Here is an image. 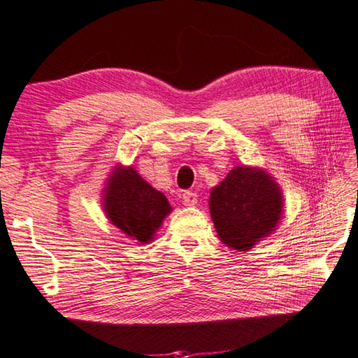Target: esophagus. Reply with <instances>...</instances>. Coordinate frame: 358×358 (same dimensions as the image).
<instances>
[{
	"mask_svg": "<svg viewBox=\"0 0 358 358\" xmlns=\"http://www.w3.org/2000/svg\"><path fill=\"white\" fill-rule=\"evenodd\" d=\"M182 201H184L185 206H195L196 201H198L196 193H193V192H185L184 195H182Z\"/></svg>",
	"mask_w": 358,
	"mask_h": 358,
	"instance_id": "esophagus-1",
	"label": "esophagus"
}]
</instances>
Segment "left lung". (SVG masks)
<instances>
[{
    "label": "left lung",
    "mask_w": 358,
    "mask_h": 358,
    "mask_svg": "<svg viewBox=\"0 0 358 358\" xmlns=\"http://www.w3.org/2000/svg\"><path fill=\"white\" fill-rule=\"evenodd\" d=\"M209 213L220 241L248 252L276 230L284 215V195L263 168L238 165L213 187Z\"/></svg>",
    "instance_id": "8db88e82"
}]
</instances>
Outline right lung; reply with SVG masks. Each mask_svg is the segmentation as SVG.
<instances>
[{"instance_id": "right-lung-1", "label": "right lung", "mask_w": 358, "mask_h": 358, "mask_svg": "<svg viewBox=\"0 0 358 358\" xmlns=\"http://www.w3.org/2000/svg\"><path fill=\"white\" fill-rule=\"evenodd\" d=\"M108 220L139 244H149L173 208L162 192L141 178L133 166L117 163L101 190Z\"/></svg>"}]
</instances>
